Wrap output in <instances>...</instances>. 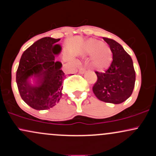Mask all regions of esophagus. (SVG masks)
Segmentation results:
<instances>
[{"label": "esophagus", "instance_id": "34e87169", "mask_svg": "<svg viewBox=\"0 0 156 156\" xmlns=\"http://www.w3.org/2000/svg\"><path fill=\"white\" fill-rule=\"evenodd\" d=\"M86 73V69L84 67H80L79 68V73L80 74H84Z\"/></svg>", "mask_w": 156, "mask_h": 156}]
</instances>
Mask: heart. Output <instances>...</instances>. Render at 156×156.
I'll list each match as a JSON object with an SVG mask.
<instances>
[{"label": "heart", "mask_w": 156, "mask_h": 156, "mask_svg": "<svg viewBox=\"0 0 156 156\" xmlns=\"http://www.w3.org/2000/svg\"><path fill=\"white\" fill-rule=\"evenodd\" d=\"M81 53L91 57V65L98 71H104L110 67L113 61L111 48L101 41L89 39L82 45Z\"/></svg>", "instance_id": "b5f03b06"}]
</instances>
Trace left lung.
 Segmentation results:
<instances>
[{
    "instance_id": "1",
    "label": "left lung",
    "mask_w": 156,
    "mask_h": 156,
    "mask_svg": "<svg viewBox=\"0 0 156 156\" xmlns=\"http://www.w3.org/2000/svg\"><path fill=\"white\" fill-rule=\"evenodd\" d=\"M110 46L113 62L105 73L95 72L98 80L93 87L94 94L100 101L119 104L129 98L136 81L131 57L120 44L113 39L103 38Z\"/></svg>"
}]
</instances>
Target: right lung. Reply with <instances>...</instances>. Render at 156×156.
<instances>
[{"label":"right lung","instance_id":"add662e5","mask_svg":"<svg viewBox=\"0 0 156 156\" xmlns=\"http://www.w3.org/2000/svg\"><path fill=\"white\" fill-rule=\"evenodd\" d=\"M59 40L39 39L23 52L20 60L16 73L18 90L25 103L36 110L53 108L62 96L66 75L62 64L55 61V55L62 52V46L56 44Z\"/></svg>","mask_w":156,"mask_h":156}]
</instances>
